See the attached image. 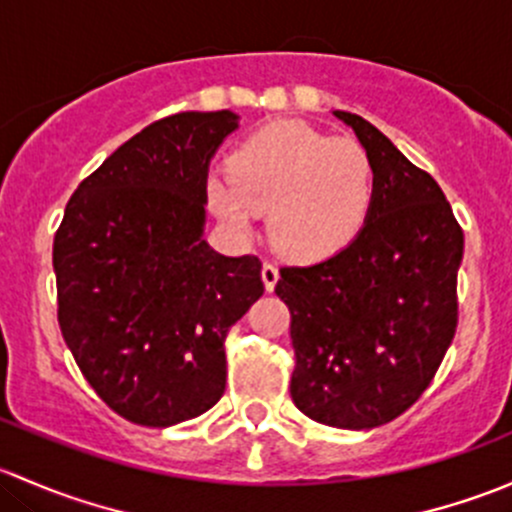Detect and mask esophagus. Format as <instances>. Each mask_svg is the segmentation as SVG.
I'll return each mask as SVG.
<instances>
[{"label": "esophagus", "mask_w": 512, "mask_h": 512, "mask_svg": "<svg viewBox=\"0 0 512 512\" xmlns=\"http://www.w3.org/2000/svg\"><path fill=\"white\" fill-rule=\"evenodd\" d=\"M277 280H280V270H277V265L265 262V265H262V282H265L267 292H272V289H275Z\"/></svg>", "instance_id": "obj_1"}]
</instances>
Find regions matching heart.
<instances>
[{"label": "heart", "instance_id": "heart-1", "mask_svg": "<svg viewBox=\"0 0 512 512\" xmlns=\"http://www.w3.org/2000/svg\"><path fill=\"white\" fill-rule=\"evenodd\" d=\"M232 178L213 175L208 200L225 225L247 235L270 210L277 250L319 260L359 235L374 203V163L354 138H332L282 121L247 138L230 158Z\"/></svg>", "mask_w": 512, "mask_h": 512}]
</instances>
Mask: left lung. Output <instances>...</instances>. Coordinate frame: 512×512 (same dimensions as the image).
Here are the masks:
<instances>
[{
  "mask_svg": "<svg viewBox=\"0 0 512 512\" xmlns=\"http://www.w3.org/2000/svg\"><path fill=\"white\" fill-rule=\"evenodd\" d=\"M374 163V203L337 255L282 267L294 406L334 428H376L416 404L458 324L463 230L441 185L379 128L334 111Z\"/></svg>",
  "mask_w": 512,
  "mask_h": 512,
  "instance_id": "obj_1",
  "label": "left lung"
}]
</instances>
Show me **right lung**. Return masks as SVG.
Instances as JSON below:
<instances>
[{
	"label": "right lung",
	"mask_w": 512,
	"mask_h": 512,
	"mask_svg": "<svg viewBox=\"0 0 512 512\" xmlns=\"http://www.w3.org/2000/svg\"><path fill=\"white\" fill-rule=\"evenodd\" d=\"M232 111L160 118L81 180L54 235L59 327L103 404L165 428L225 391V337L262 297V262L203 240L208 165Z\"/></svg>",
	"instance_id": "add662e5"
}]
</instances>
